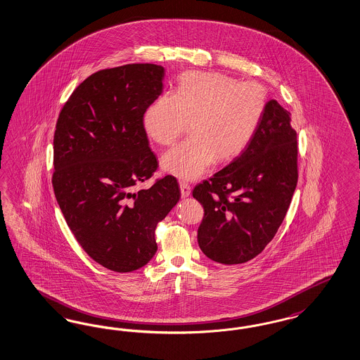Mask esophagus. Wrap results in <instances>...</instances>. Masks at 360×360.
Listing matches in <instances>:
<instances>
[{"instance_id": "obj_1", "label": "esophagus", "mask_w": 360, "mask_h": 360, "mask_svg": "<svg viewBox=\"0 0 360 360\" xmlns=\"http://www.w3.org/2000/svg\"><path fill=\"white\" fill-rule=\"evenodd\" d=\"M179 187H181V195H182V198H187L188 195H190V193H191V187L190 185L185 182V181H181L179 182Z\"/></svg>"}]
</instances>
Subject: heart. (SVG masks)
Returning <instances> with one entry per match:
<instances>
[{
  "mask_svg": "<svg viewBox=\"0 0 360 360\" xmlns=\"http://www.w3.org/2000/svg\"><path fill=\"white\" fill-rule=\"evenodd\" d=\"M266 105V92L253 82H237L219 72L182 75L173 95H162L143 114L146 134L172 146L186 131L191 136L162 158L165 172L195 179L214 160L237 157L250 142Z\"/></svg>",
  "mask_w": 360,
  "mask_h": 360,
  "instance_id": "1",
  "label": "heart"
}]
</instances>
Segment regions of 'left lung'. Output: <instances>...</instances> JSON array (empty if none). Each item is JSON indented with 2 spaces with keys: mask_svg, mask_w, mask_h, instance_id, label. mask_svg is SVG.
I'll return each instance as SVG.
<instances>
[{
  "mask_svg": "<svg viewBox=\"0 0 360 360\" xmlns=\"http://www.w3.org/2000/svg\"><path fill=\"white\" fill-rule=\"evenodd\" d=\"M289 115L268 101L241 154L194 187L205 212L198 245L206 257L225 265L255 259L283 224L297 185V132Z\"/></svg>",
  "mask_w": 360,
  "mask_h": 360,
  "instance_id": "1",
  "label": "left lung"
}]
</instances>
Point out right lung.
I'll use <instances>...</instances> for the list:
<instances>
[{
  "mask_svg": "<svg viewBox=\"0 0 360 360\" xmlns=\"http://www.w3.org/2000/svg\"><path fill=\"white\" fill-rule=\"evenodd\" d=\"M163 77L157 64L95 72L73 91L56 123L52 185L58 206L86 255L119 274L154 257L155 228L181 198L173 175L135 190L158 167L143 114L162 94Z\"/></svg>",
  "mask_w": 360,
  "mask_h": 360,
  "instance_id": "right-lung-1",
  "label": "right lung"
}]
</instances>
